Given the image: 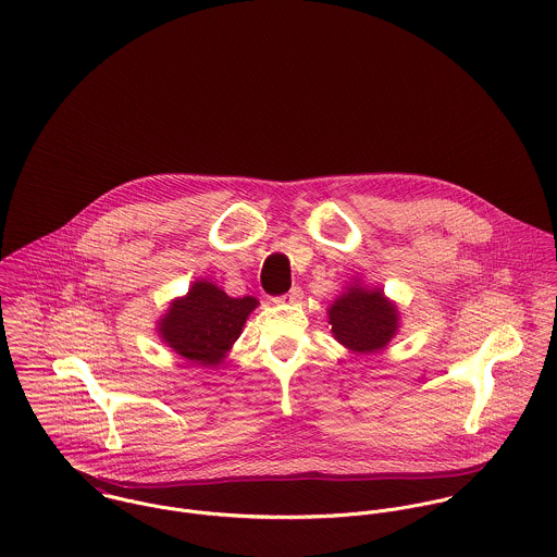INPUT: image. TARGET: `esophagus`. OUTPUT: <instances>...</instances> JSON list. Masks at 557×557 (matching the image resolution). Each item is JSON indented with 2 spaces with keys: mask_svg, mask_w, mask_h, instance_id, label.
<instances>
[{
  "mask_svg": "<svg viewBox=\"0 0 557 557\" xmlns=\"http://www.w3.org/2000/svg\"><path fill=\"white\" fill-rule=\"evenodd\" d=\"M304 299V290L299 286L290 288V293L282 295V297H275L273 304H280V306H288V304H299Z\"/></svg>",
  "mask_w": 557,
  "mask_h": 557,
  "instance_id": "1",
  "label": "esophagus"
}]
</instances>
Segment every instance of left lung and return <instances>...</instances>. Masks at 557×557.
Wrapping results in <instances>:
<instances>
[{
  "label": "left lung",
  "mask_w": 557,
  "mask_h": 557,
  "mask_svg": "<svg viewBox=\"0 0 557 557\" xmlns=\"http://www.w3.org/2000/svg\"><path fill=\"white\" fill-rule=\"evenodd\" d=\"M335 339L355 355L383 350L400 330V312L383 288L352 280L327 310Z\"/></svg>",
  "instance_id": "obj_1"
}]
</instances>
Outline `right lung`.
Returning a JSON list of instances; mask_svg holds the SVG:
<instances>
[{
	"label": "right lung",
	"instance_id": "right-lung-1",
	"mask_svg": "<svg viewBox=\"0 0 557 557\" xmlns=\"http://www.w3.org/2000/svg\"><path fill=\"white\" fill-rule=\"evenodd\" d=\"M258 308L256 297H227L209 280H196L189 293L170 301L157 321V334L183 359L218 368Z\"/></svg>",
	"mask_w": 557,
	"mask_h": 557
}]
</instances>
